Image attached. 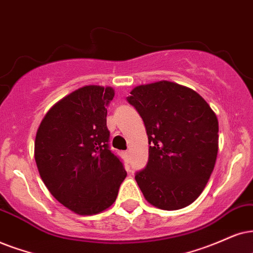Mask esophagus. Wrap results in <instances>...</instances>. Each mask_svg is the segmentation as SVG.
<instances>
[{
	"mask_svg": "<svg viewBox=\"0 0 253 253\" xmlns=\"http://www.w3.org/2000/svg\"><path fill=\"white\" fill-rule=\"evenodd\" d=\"M124 154H125V156H126L127 159L129 160V158H130V152H129V150H126V152H125Z\"/></svg>",
	"mask_w": 253,
	"mask_h": 253,
	"instance_id": "1",
	"label": "esophagus"
}]
</instances>
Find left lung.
<instances>
[{
    "label": "left lung",
    "mask_w": 253,
    "mask_h": 253,
    "mask_svg": "<svg viewBox=\"0 0 253 253\" xmlns=\"http://www.w3.org/2000/svg\"><path fill=\"white\" fill-rule=\"evenodd\" d=\"M126 99L142 118L148 135V162L135 174L143 196L164 210L189 206L215 167L216 114L193 89L167 81L136 86Z\"/></svg>",
    "instance_id": "obj_1"
}]
</instances>
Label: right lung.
Wrapping results in <instances>:
<instances>
[{"instance_id": "1", "label": "right lung", "mask_w": 253, "mask_h": 253, "mask_svg": "<svg viewBox=\"0 0 253 253\" xmlns=\"http://www.w3.org/2000/svg\"><path fill=\"white\" fill-rule=\"evenodd\" d=\"M112 87L89 85L50 108L38 127L35 160L44 184L64 207L95 215L114 203L127 172L110 149Z\"/></svg>"}]
</instances>
